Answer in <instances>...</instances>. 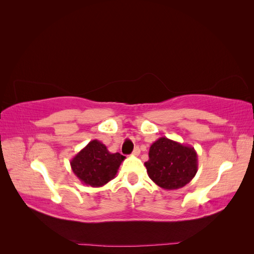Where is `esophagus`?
Returning a JSON list of instances; mask_svg holds the SVG:
<instances>
[{"instance_id": "1", "label": "esophagus", "mask_w": 254, "mask_h": 254, "mask_svg": "<svg viewBox=\"0 0 254 254\" xmlns=\"http://www.w3.org/2000/svg\"><path fill=\"white\" fill-rule=\"evenodd\" d=\"M141 153V150H140V148L139 147H135L134 149H133V151H132V156H134V157H137Z\"/></svg>"}]
</instances>
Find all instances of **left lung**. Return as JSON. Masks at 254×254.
I'll return each mask as SVG.
<instances>
[{
  "instance_id": "1",
  "label": "left lung",
  "mask_w": 254,
  "mask_h": 254,
  "mask_svg": "<svg viewBox=\"0 0 254 254\" xmlns=\"http://www.w3.org/2000/svg\"><path fill=\"white\" fill-rule=\"evenodd\" d=\"M149 160L145 162L149 178L164 190H178L187 186L198 171L194 147L160 137L149 148Z\"/></svg>"
}]
</instances>
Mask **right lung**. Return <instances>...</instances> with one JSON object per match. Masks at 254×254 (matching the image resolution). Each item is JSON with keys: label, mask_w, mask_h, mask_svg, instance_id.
I'll list each match as a JSON object with an SVG mask.
<instances>
[{"label": "right lung", "mask_w": 254, "mask_h": 254, "mask_svg": "<svg viewBox=\"0 0 254 254\" xmlns=\"http://www.w3.org/2000/svg\"><path fill=\"white\" fill-rule=\"evenodd\" d=\"M125 157L111 153L106 145L97 140L91 141L71 160L76 177L86 186L99 188L112 180Z\"/></svg>", "instance_id": "1"}]
</instances>
